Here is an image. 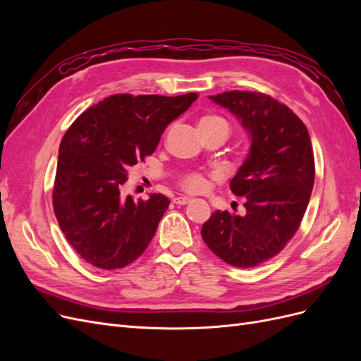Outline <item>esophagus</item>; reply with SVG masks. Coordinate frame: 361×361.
Listing matches in <instances>:
<instances>
[{
    "instance_id": "esophagus-1",
    "label": "esophagus",
    "mask_w": 361,
    "mask_h": 361,
    "mask_svg": "<svg viewBox=\"0 0 361 361\" xmlns=\"http://www.w3.org/2000/svg\"><path fill=\"white\" fill-rule=\"evenodd\" d=\"M173 202L176 203V204H180V206H183V204H188V203H191L192 200H191V199H188V197H176V199H174Z\"/></svg>"
}]
</instances>
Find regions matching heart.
I'll use <instances>...</instances> for the list:
<instances>
[{"mask_svg": "<svg viewBox=\"0 0 361 361\" xmlns=\"http://www.w3.org/2000/svg\"><path fill=\"white\" fill-rule=\"evenodd\" d=\"M203 125H224V126L228 128L226 120L220 116H204V117H202L199 126H203ZM180 187L185 191H190V192H203V191L209 188V180H207L204 174L192 171V173L185 174V176L180 179Z\"/></svg>", "mask_w": 361, "mask_h": 361, "instance_id": "b5f03b06", "label": "heart"}]
</instances>
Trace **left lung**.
I'll return each instance as SVG.
<instances>
[{"label": "left lung", "mask_w": 361, "mask_h": 361, "mask_svg": "<svg viewBox=\"0 0 361 361\" xmlns=\"http://www.w3.org/2000/svg\"><path fill=\"white\" fill-rule=\"evenodd\" d=\"M209 99L241 120L251 145L231 180L232 192L245 197V214L215 211L202 238L226 264L257 267L285 248L307 209L314 182L309 130L289 106L265 93L232 90Z\"/></svg>", "instance_id": "obj_1"}]
</instances>
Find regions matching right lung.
<instances>
[{
    "instance_id": "add662e5",
    "label": "right lung",
    "mask_w": 361,
    "mask_h": 361,
    "mask_svg": "<svg viewBox=\"0 0 361 361\" xmlns=\"http://www.w3.org/2000/svg\"><path fill=\"white\" fill-rule=\"evenodd\" d=\"M113 94L85 110L60 143L52 206L69 244L85 262L118 269L145 253L170 200L123 194L129 169L155 152L169 123L197 99Z\"/></svg>"
}]
</instances>
